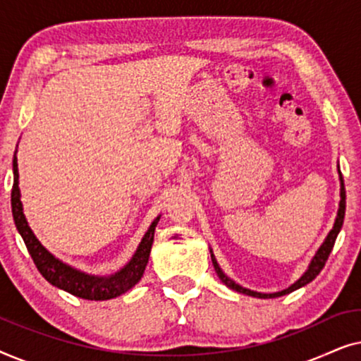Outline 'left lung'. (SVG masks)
Here are the masks:
<instances>
[{"instance_id": "left-lung-1", "label": "left lung", "mask_w": 361, "mask_h": 361, "mask_svg": "<svg viewBox=\"0 0 361 361\" xmlns=\"http://www.w3.org/2000/svg\"><path fill=\"white\" fill-rule=\"evenodd\" d=\"M340 180H342V189H340V197H342V200H340V209H338L337 220H335L334 228L330 230V233L327 235V238H325L322 246H320L317 253H315L312 263L309 264V269L302 274V278H300L299 281H295V283L290 286V288L281 290V293H274V294L256 293V290H250V289H246V288H241L240 284H236L235 281H231L228 276H226L224 271L220 269V266H219V263H216L215 256L212 255V263H214V268L216 271V274H219V278L221 279V283H224L226 288L236 290V293H241V294H246V295H253V298H261V299H273V298H281V295L293 293V290L302 288V286L309 284L310 281L315 279V276H317L320 271H322L325 263H327L329 256H330V253H332L335 240H337L338 231H340V228H342V225H343V216H345V187H343V179H342V177H340Z\"/></svg>"}]
</instances>
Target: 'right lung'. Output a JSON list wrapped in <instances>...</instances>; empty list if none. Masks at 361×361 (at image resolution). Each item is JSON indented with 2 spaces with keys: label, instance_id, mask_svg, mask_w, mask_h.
Returning <instances> with one entry per match:
<instances>
[{
  "label": "right lung",
  "instance_id": "right-lung-1",
  "mask_svg": "<svg viewBox=\"0 0 361 361\" xmlns=\"http://www.w3.org/2000/svg\"><path fill=\"white\" fill-rule=\"evenodd\" d=\"M13 171H14V184L11 189V207H13V216L14 224L19 233H21L26 248L31 255V258L36 264L44 278H46L52 286H56L59 289L67 290L72 295L77 298L88 299V300H106L113 299L116 295L125 294L128 289H131L137 281L141 279L145 268L149 259L152 240H154V228L157 225L159 216L152 221V225L147 230V233L142 238L140 248L136 250L133 259L128 263L121 271H118L116 274L108 276V278H98V276H88L85 273L71 268V266L63 264L62 261L49 253L44 246L39 243V240L34 236L32 230L29 228L26 216L23 214V204L19 200V187H18V161L14 156L13 161Z\"/></svg>",
  "mask_w": 361,
  "mask_h": 361
}]
</instances>
